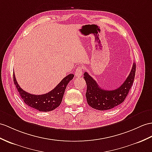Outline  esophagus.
I'll list each match as a JSON object with an SVG mask.
<instances>
[{"mask_svg":"<svg viewBox=\"0 0 152 152\" xmlns=\"http://www.w3.org/2000/svg\"><path fill=\"white\" fill-rule=\"evenodd\" d=\"M84 72V68L81 67V66H79L77 68V69L75 70V76L77 77H80L82 76L83 73Z\"/></svg>","mask_w":152,"mask_h":152,"instance_id":"34e87169","label":"esophagus"}]
</instances>
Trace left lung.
Here are the masks:
<instances>
[{"label":"left lung","mask_w":152,"mask_h":152,"mask_svg":"<svg viewBox=\"0 0 152 152\" xmlns=\"http://www.w3.org/2000/svg\"><path fill=\"white\" fill-rule=\"evenodd\" d=\"M136 64L134 63L127 79L118 88L113 90H105L99 86L96 81L87 72L84 73L86 83V97L89 106L95 110L104 111L113 108L124 102L134 83Z\"/></svg>","instance_id":"left-lung-1"}]
</instances>
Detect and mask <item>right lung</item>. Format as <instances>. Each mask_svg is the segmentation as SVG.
<instances>
[{"mask_svg":"<svg viewBox=\"0 0 152 152\" xmlns=\"http://www.w3.org/2000/svg\"><path fill=\"white\" fill-rule=\"evenodd\" d=\"M74 77L73 74H69L62 79L53 90L42 95H33L24 91L17 82L13 73L14 84L24 102L28 106L37 110L39 112H50L57 108L62 102L65 90L68 84Z\"/></svg>","mask_w":152,"mask_h":152,"instance_id":"obj_1","label":"right lung"}]
</instances>
